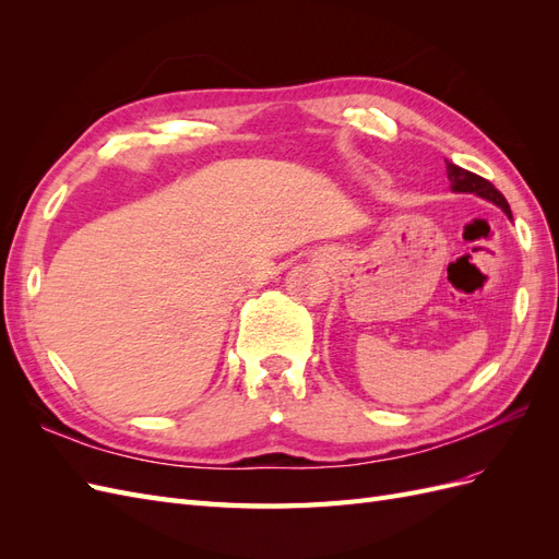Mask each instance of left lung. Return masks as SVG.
<instances>
[{
	"mask_svg": "<svg viewBox=\"0 0 559 559\" xmlns=\"http://www.w3.org/2000/svg\"><path fill=\"white\" fill-rule=\"evenodd\" d=\"M448 165V179H450V189L454 193H476L489 202H495V205H499L506 214L511 216V207L509 202H506V198L495 189L492 181H487L478 175H473L468 170H464V167L454 165V163H445Z\"/></svg>",
	"mask_w": 559,
	"mask_h": 559,
	"instance_id": "8db88e82",
	"label": "left lung"
}]
</instances>
